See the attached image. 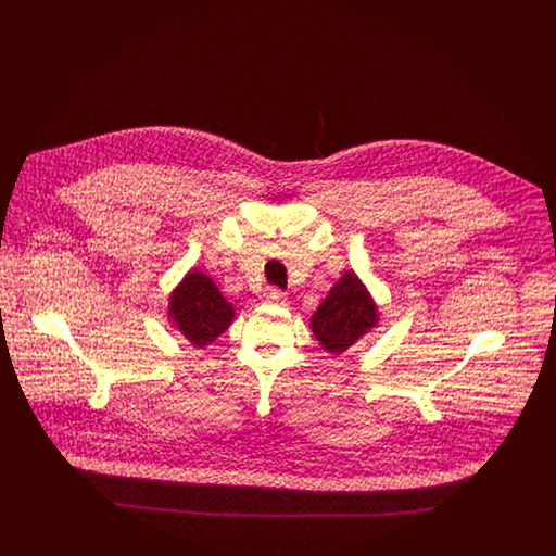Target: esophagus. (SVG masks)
I'll list each match as a JSON object with an SVG mask.
<instances>
[{"instance_id": "esophagus-1", "label": "esophagus", "mask_w": 556, "mask_h": 556, "mask_svg": "<svg viewBox=\"0 0 556 556\" xmlns=\"http://www.w3.org/2000/svg\"><path fill=\"white\" fill-rule=\"evenodd\" d=\"M265 298L268 304H286V293L283 291L268 290Z\"/></svg>"}]
</instances>
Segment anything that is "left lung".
<instances>
[{
	"label": "left lung",
	"instance_id": "1",
	"mask_svg": "<svg viewBox=\"0 0 556 556\" xmlns=\"http://www.w3.org/2000/svg\"><path fill=\"white\" fill-rule=\"evenodd\" d=\"M379 323V308L354 270L344 273L311 317V329L329 354H342Z\"/></svg>",
	"mask_w": 556,
	"mask_h": 556
}]
</instances>
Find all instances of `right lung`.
I'll return each mask as SVG.
<instances>
[{"label": "right lung", "mask_w": 556, "mask_h": 556, "mask_svg": "<svg viewBox=\"0 0 556 556\" xmlns=\"http://www.w3.org/2000/svg\"><path fill=\"white\" fill-rule=\"evenodd\" d=\"M166 315L187 342L204 348L229 329L236 318V308L223 298L206 273L191 268L181 283L170 291Z\"/></svg>", "instance_id": "1"}]
</instances>
